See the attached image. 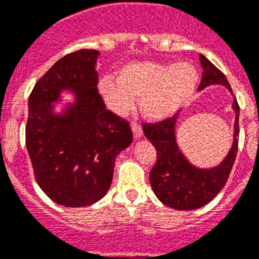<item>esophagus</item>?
<instances>
[{"label":"esophagus","mask_w":259,"mask_h":259,"mask_svg":"<svg viewBox=\"0 0 259 259\" xmlns=\"http://www.w3.org/2000/svg\"><path fill=\"white\" fill-rule=\"evenodd\" d=\"M132 129H133V134L134 137L136 138H140L144 134V130H142V126L138 123V122L134 121L133 123H132Z\"/></svg>","instance_id":"1"}]
</instances>
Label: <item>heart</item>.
<instances>
[{
	"instance_id": "obj_1",
	"label": "heart",
	"mask_w": 259,
	"mask_h": 259,
	"mask_svg": "<svg viewBox=\"0 0 259 259\" xmlns=\"http://www.w3.org/2000/svg\"><path fill=\"white\" fill-rule=\"evenodd\" d=\"M196 83L197 71L189 63L146 62L126 66L118 79L103 78L98 89L114 113H127L134 98H141V110L146 117L164 119L189 101Z\"/></svg>"
}]
</instances>
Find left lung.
<instances>
[{"instance_id": "8db88e82", "label": "left lung", "mask_w": 259, "mask_h": 259, "mask_svg": "<svg viewBox=\"0 0 259 259\" xmlns=\"http://www.w3.org/2000/svg\"><path fill=\"white\" fill-rule=\"evenodd\" d=\"M203 75L199 90L209 84H223L233 91L229 80L219 68L200 55ZM235 126L234 144L221 165L212 169H199L191 165L181 154L175 138L176 114L158 122H145L142 129L157 150V161L150 170V184L156 196L165 205L175 209H196L212 200L229 180L238 152L239 134V105L234 101Z\"/></svg>"}]
</instances>
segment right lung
<instances>
[{
  "label": "right lung",
  "instance_id": "1",
  "mask_svg": "<svg viewBox=\"0 0 259 259\" xmlns=\"http://www.w3.org/2000/svg\"><path fill=\"white\" fill-rule=\"evenodd\" d=\"M98 55H66L36 82L28 101L25 142L34 179L66 207H86L105 196L115 157L133 141L129 121L106 109L98 91ZM63 88L75 91L77 103L59 117L50 103Z\"/></svg>",
  "mask_w": 259,
  "mask_h": 259
}]
</instances>
